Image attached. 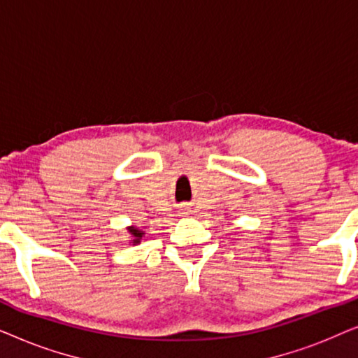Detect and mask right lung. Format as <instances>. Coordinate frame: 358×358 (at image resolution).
Returning <instances> with one entry per match:
<instances>
[{
    "label": "right lung",
    "mask_w": 358,
    "mask_h": 358,
    "mask_svg": "<svg viewBox=\"0 0 358 358\" xmlns=\"http://www.w3.org/2000/svg\"><path fill=\"white\" fill-rule=\"evenodd\" d=\"M129 231L131 233V234H134V243H140V239H141V236H143V231H140V229H136V228H134V227H131L130 229H129Z\"/></svg>",
    "instance_id": "obj_1"
}]
</instances>
